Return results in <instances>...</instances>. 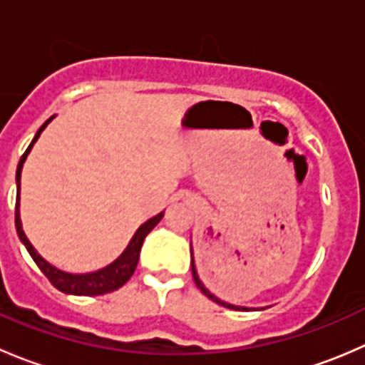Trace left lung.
I'll return each instance as SVG.
<instances>
[{"mask_svg": "<svg viewBox=\"0 0 365 365\" xmlns=\"http://www.w3.org/2000/svg\"><path fill=\"white\" fill-rule=\"evenodd\" d=\"M192 277H194V282H196V286L197 288L201 289V293H203V295H206L210 298V300H213V302H217V304L219 305H222V307H227V309H242V307H237V305H231V304H226V302H222V300H219V298H217L215 295H212V293L208 292V289L205 288V284L203 282H201V279L197 277V272H196V267H194V259H192Z\"/></svg>", "mask_w": 365, "mask_h": 365, "instance_id": "obj_1", "label": "left lung"}]
</instances>
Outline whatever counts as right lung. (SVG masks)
<instances>
[{"label": "right lung", "instance_id": "right-lung-1", "mask_svg": "<svg viewBox=\"0 0 365 365\" xmlns=\"http://www.w3.org/2000/svg\"><path fill=\"white\" fill-rule=\"evenodd\" d=\"M49 121L51 120H47L46 123L42 125V128L36 132V135L33 138L31 145H29L28 150L23 153V157H21V160H19V165H17V175H16V178H17V203H16L17 235H19L21 242H23L24 247L28 249L29 256L33 257V261L36 263V267L42 270V274L49 279V282L54 286V288L60 289V292H63V293H68V295H81V297L106 295V293H111V292H114V289L121 288V286H123L125 282L132 277L135 267H138L139 252H141L143 240H145L146 235H148L150 231H152L153 227L160 222V219L164 217V212L159 213L157 217H153V219L146 220V222L143 224L138 231H135V235L132 237L130 244H128V247L125 249L123 254H121V256L118 257L114 263L109 264V267L102 268V270L93 272V274H86V275H72V274H65V272L51 267V264L47 263V261H43L42 257H40V254H36L35 249L31 247L29 240L26 238L23 226H21V217H19V182H21V171H23V164L26 160V155H28L29 150H31V146L35 145L36 139L40 138V132L46 128V125L49 123Z\"/></svg>", "mask_w": 365, "mask_h": 365}]
</instances>
